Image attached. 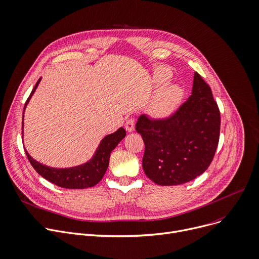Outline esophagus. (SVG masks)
Returning a JSON list of instances; mask_svg holds the SVG:
<instances>
[{
    "mask_svg": "<svg viewBox=\"0 0 259 259\" xmlns=\"http://www.w3.org/2000/svg\"><path fill=\"white\" fill-rule=\"evenodd\" d=\"M134 127H135V120H134V118H128L126 120V123H125V129L128 132H132L134 130Z\"/></svg>",
    "mask_w": 259,
    "mask_h": 259,
    "instance_id": "34e87169",
    "label": "esophagus"
}]
</instances>
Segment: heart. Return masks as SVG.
I'll return each mask as SVG.
<instances>
[{
    "mask_svg": "<svg viewBox=\"0 0 259 259\" xmlns=\"http://www.w3.org/2000/svg\"><path fill=\"white\" fill-rule=\"evenodd\" d=\"M170 78V74L165 68L158 70L155 74V81L162 85ZM182 97V90L177 84H170L162 88L152 101L150 111L153 116L164 118L170 115L177 108Z\"/></svg>",
    "mask_w": 259,
    "mask_h": 259,
    "instance_id": "1",
    "label": "heart"
}]
</instances>
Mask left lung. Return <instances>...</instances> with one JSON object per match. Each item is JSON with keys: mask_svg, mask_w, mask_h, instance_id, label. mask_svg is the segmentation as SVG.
<instances>
[{"mask_svg": "<svg viewBox=\"0 0 259 259\" xmlns=\"http://www.w3.org/2000/svg\"><path fill=\"white\" fill-rule=\"evenodd\" d=\"M221 114L209 85L195 73L192 95L168 117L142 114L136 131L143 137V168L158 185H178L203 174L220 139Z\"/></svg>", "mask_w": 259, "mask_h": 259, "instance_id": "left-lung-1", "label": "left lung"}]
</instances>
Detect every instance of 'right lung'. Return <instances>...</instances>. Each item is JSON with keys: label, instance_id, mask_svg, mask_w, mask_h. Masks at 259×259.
I'll return each mask as SVG.
<instances>
[{"label": "right lung", "instance_id": "1", "mask_svg": "<svg viewBox=\"0 0 259 259\" xmlns=\"http://www.w3.org/2000/svg\"><path fill=\"white\" fill-rule=\"evenodd\" d=\"M40 79L34 86L29 98L26 101V105L32 95L35 92L37 85ZM24 119V115H23ZM126 136V131L124 128H119L116 132L106 135L104 139L100 143L94 157L84 164L68 167V168H54L39 163L38 161L34 160L28 152H26L27 157L37 173L47 179L48 181L52 182L53 184L63 187V188H73V189H80L95 186L99 183L103 176L105 175L106 169L109 165V158L111 151L118 145V143L122 141Z\"/></svg>", "mask_w": 259, "mask_h": 259}]
</instances>
